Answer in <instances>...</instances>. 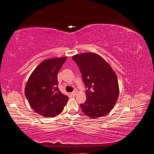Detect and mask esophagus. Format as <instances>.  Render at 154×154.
<instances>
[{
    "label": "esophagus",
    "instance_id": "34e87169",
    "mask_svg": "<svg viewBox=\"0 0 154 154\" xmlns=\"http://www.w3.org/2000/svg\"><path fill=\"white\" fill-rule=\"evenodd\" d=\"M76 94H77V91H76V90H74L72 92H71V95H72V96H76Z\"/></svg>",
    "mask_w": 154,
    "mask_h": 154
}]
</instances>
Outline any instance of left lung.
Returning <instances> with one entry per match:
<instances>
[{
  "instance_id": "8db88e82",
  "label": "left lung",
  "mask_w": 154,
  "mask_h": 154,
  "mask_svg": "<svg viewBox=\"0 0 154 154\" xmlns=\"http://www.w3.org/2000/svg\"><path fill=\"white\" fill-rule=\"evenodd\" d=\"M80 68L86 90V101L80 106L89 118L95 119L109 114L119 97L116 74L110 64L94 53H83L72 57Z\"/></svg>"
}]
</instances>
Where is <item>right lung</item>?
<instances>
[{"mask_svg":"<svg viewBox=\"0 0 154 154\" xmlns=\"http://www.w3.org/2000/svg\"><path fill=\"white\" fill-rule=\"evenodd\" d=\"M67 57L46 59L37 66L27 82L25 95L36 113L54 118L63 111L68 97L57 87L58 72Z\"/></svg>","mask_w":154,"mask_h":154,"instance_id":"right-lung-1","label":"right lung"}]
</instances>
